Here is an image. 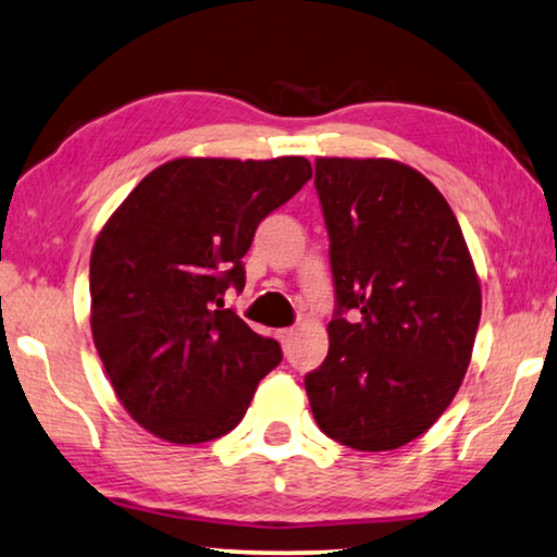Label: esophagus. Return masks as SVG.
<instances>
[{
	"mask_svg": "<svg viewBox=\"0 0 557 557\" xmlns=\"http://www.w3.org/2000/svg\"><path fill=\"white\" fill-rule=\"evenodd\" d=\"M295 338V327H285V331H280V341H282V346H287L289 341Z\"/></svg>",
	"mask_w": 557,
	"mask_h": 557,
	"instance_id": "34e87169",
	"label": "esophagus"
}]
</instances>
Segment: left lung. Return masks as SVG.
<instances>
[{
    "mask_svg": "<svg viewBox=\"0 0 557 557\" xmlns=\"http://www.w3.org/2000/svg\"><path fill=\"white\" fill-rule=\"evenodd\" d=\"M338 310L323 366L305 375L318 426L358 451L426 432L472 358L482 289L446 199L391 159H318ZM358 309V324L342 312Z\"/></svg>",
    "mask_w": 557,
    "mask_h": 557,
    "instance_id": "1",
    "label": "left lung"
}]
</instances>
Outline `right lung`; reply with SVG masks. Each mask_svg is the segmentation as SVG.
<instances>
[{
  "instance_id": "obj_1",
  "label": "right lung",
  "mask_w": 557,
  "mask_h": 557,
  "mask_svg": "<svg viewBox=\"0 0 557 557\" xmlns=\"http://www.w3.org/2000/svg\"><path fill=\"white\" fill-rule=\"evenodd\" d=\"M312 176L302 156L174 159L100 230L90 255V331L131 419L171 444L239 424L282 360L222 295L245 287L257 224Z\"/></svg>"
}]
</instances>
